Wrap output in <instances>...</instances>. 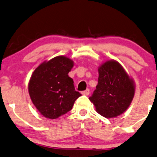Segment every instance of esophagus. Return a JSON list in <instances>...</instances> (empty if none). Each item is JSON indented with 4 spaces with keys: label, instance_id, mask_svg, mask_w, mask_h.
<instances>
[{
    "label": "esophagus",
    "instance_id": "1",
    "mask_svg": "<svg viewBox=\"0 0 157 157\" xmlns=\"http://www.w3.org/2000/svg\"><path fill=\"white\" fill-rule=\"evenodd\" d=\"M82 95H88L89 94H90V90H89V89H87L86 90L82 91Z\"/></svg>",
    "mask_w": 157,
    "mask_h": 157
}]
</instances>
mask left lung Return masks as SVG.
I'll return each mask as SVG.
<instances>
[{
    "label": "left lung",
    "instance_id": "8db88e82",
    "mask_svg": "<svg viewBox=\"0 0 157 157\" xmlns=\"http://www.w3.org/2000/svg\"><path fill=\"white\" fill-rule=\"evenodd\" d=\"M98 83L89 98L98 113L106 118L120 116L131 105L135 93L134 81L116 60L98 67Z\"/></svg>",
    "mask_w": 157,
    "mask_h": 157
}]
</instances>
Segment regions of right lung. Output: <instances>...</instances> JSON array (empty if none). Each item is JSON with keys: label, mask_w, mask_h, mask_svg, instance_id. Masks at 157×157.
Returning a JSON list of instances; mask_svg holds the SVG:
<instances>
[{"label": "right lung", "mask_w": 157, "mask_h": 157, "mask_svg": "<svg viewBox=\"0 0 157 157\" xmlns=\"http://www.w3.org/2000/svg\"><path fill=\"white\" fill-rule=\"evenodd\" d=\"M74 62L65 56H57L42 62L31 75L29 93L39 112L49 119H56L72 108L81 96L75 90L74 81L68 76Z\"/></svg>", "instance_id": "obj_1"}]
</instances>
